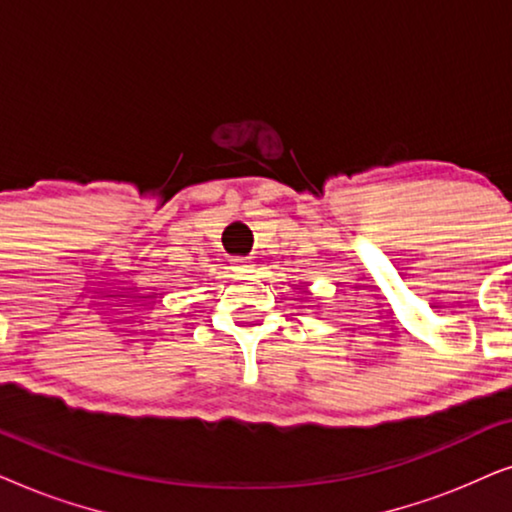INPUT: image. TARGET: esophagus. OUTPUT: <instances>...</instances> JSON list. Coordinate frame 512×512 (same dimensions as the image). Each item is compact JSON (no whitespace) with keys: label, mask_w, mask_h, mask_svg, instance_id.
I'll return each instance as SVG.
<instances>
[{"label":"esophagus","mask_w":512,"mask_h":512,"mask_svg":"<svg viewBox=\"0 0 512 512\" xmlns=\"http://www.w3.org/2000/svg\"><path fill=\"white\" fill-rule=\"evenodd\" d=\"M236 262H238V269H243V271H248L252 267V264H248L245 260H236Z\"/></svg>","instance_id":"1"}]
</instances>
